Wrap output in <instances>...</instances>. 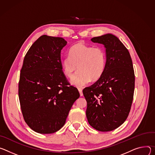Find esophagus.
Returning a JSON list of instances; mask_svg holds the SVG:
<instances>
[{
  "label": "esophagus",
  "instance_id": "obj_1",
  "mask_svg": "<svg viewBox=\"0 0 155 155\" xmlns=\"http://www.w3.org/2000/svg\"><path fill=\"white\" fill-rule=\"evenodd\" d=\"M78 91H79V94H80V95H81V96H82V95H83V94H82V89L79 88V89H78Z\"/></svg>",
  "mask_w": 155,
  "mask_h": 155
}]
</instances>
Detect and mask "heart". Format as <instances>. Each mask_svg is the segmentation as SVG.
Wrapping results in <instances>:
<instances>
[{
	"mask_svg": "<svg viewBox=\"0 0 155 155\" xmlns=\"http://www.w3.org/2000/svg\"><path fill=\"white\" fill-rule=\"evenodd\" d=\"M106 56L102 48L78 42L69 50V56L61 60L63 73L72 79L71 82L77 87H82L91 79L97 80L103 74L105 68Z\"/></svg>",
	"mask_w": 155,
	"mask_h": 155,
	"instance_id": "b5f03b06",
	"label": "heart"
}]
</instances>
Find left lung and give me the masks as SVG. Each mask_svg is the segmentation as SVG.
<instances>
[{"label":"left lung","instance_id":"left-lung-1","mask_svg":"<svg viewBox=\"0 0 155 155\" xmlns=\"http://www.w3.org/2000/svg\"><path fill=\"white\" fill-rule=\"evenodd\" d=\"M105 48L104 73L92 85L83 90L87 101L86 116L95 129L113 130L126 121L133 100L135 75L128 50L116 36L106 34L91 39Z\"/></svg>","mask_w":155,"mask_h":155}]
</instances>
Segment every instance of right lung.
Here are the masks:
<instances>
[{"mask_svg":"<svg viewBox=\"0 0 155 155\" xmlns=\"http://www.w3.org/2000/svg\"><path fill=\"white\" fill-rule=\"evenodd\" d=\"M66 44L62 38L43 35L23 60L18 85L21 109L26 124L39 134L60 130L80 96L62 71L61 51Z\"/></svg>","mask_w":155,"mask_h":155,"instance_id":"obj_1","label":"right lung"}]
</instances>
